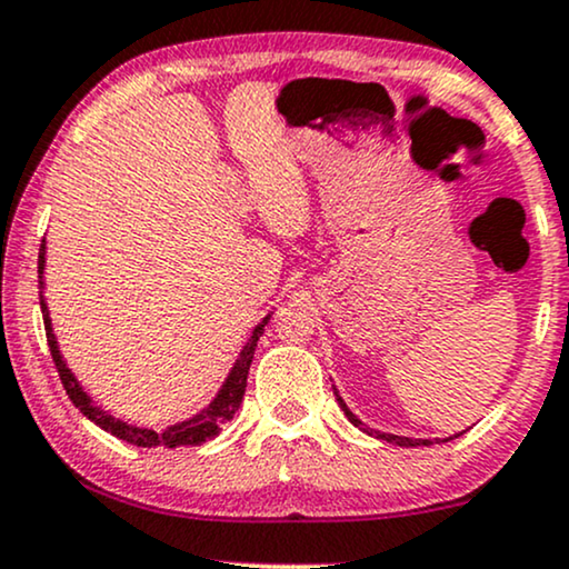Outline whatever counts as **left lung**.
Masks as SVG:
<instances>
[{"label":"left lung","mask_w":569,"mask_h":569,"mask_svg":"<svg viewBox=\"0 0 569 569\" xmlns=\"http://www.w3.org/2000/svg\"><path fill=\"white\" fill-rule=\"evenodd\" d=\"M335 396H338V390H335ZM338 401H340V409L342 411H346V417L350 419V422H353L356 427H361V430L363 432H369L367 430V427H363V422H361V419L359 417H356V413L353 411H350L348 409V406H346V401H342V398L338 396ZM369 435H377V438H382V440H388V443H396V446H430V443H427V440H411V438H401V435H390V432H369Z\"/></svg>","instance_id":"obj_1"}]
</instances>
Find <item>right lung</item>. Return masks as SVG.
Wrapping results in <instances>:
<instances>
[{
  "mask_svg": "<svg viewBox=\"0 0 569 569\" xmlns=\"http://www.w3.org/2000/svg\"><path fill=\"white\" fill-rule=\"evenodd\" d=\"M44 263H47L44 261V240H41V248H39V273H44ZM41 284H44V282H41V277H39V287ZM41 313H44V329H47L49 353H52V361H54V367H58L62 388H66L68 398H70V401H73L76 409H79L87 419H91V422H94L97 427H102L104 432L116 435V438H121V440H126V443L139 446V448L200 446V443H206V440L216 438V435L221 432V427L227 425L231 417H234L237 409H240L244 388H248V371H250V363H252V353H256L258 338H261V335H263V327L269 325V319H271V317H266L261 325L252 329L248 346L242 348L240 359H237L234 367H231L227 382L221 385L219 396H216L213 401H210L208 409H202L200 413H194V417L187 419V422L171 425V427H168V430L156 432V430H144V427H134V425H129V422H121V419L110 417L108 411H102L100 406L91 403V398L81 390V385L73 377V371H70L66 367V361H62L60 348H58V338H54V335H52V319H49L44 296H41Z\"/></svg>",
  "mask_w": 569,
  "mask_h": 569,
  "instance_id": "right-lung-1",
  "label": "right lung"
}]
</instances>
